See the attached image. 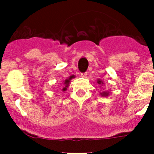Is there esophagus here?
Wrapping results in <instances>:
<instances>
[{
	"label": "esophagus",
	"instance_id": "esophagus-1",
	"mask_svg": "<svg viewBox=\"0 0 154 154\" xmlns=\"http://www.w3.org/2000/svg\"><path fill=\"white\" fill-rule=\"evenodd\" d=\"M81 75H82V77H83V78H86V76H87V72H83V73H82Z\"/></svg>",
	"mask_w": 154,
	"mask_h": 154
}]
</instances>
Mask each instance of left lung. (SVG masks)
I'll return each mask as SVG.
<instances>
[{
	"mask_svg": "<svg viewBox=\"0 0 154 154\" xmlns=\"http://www.w3.org/2000/svg\"><path fill=\"white\" fill-rule=\"evenodd\" d=\"M97 83L99 84V85H103V81H102V80L98 79L97 80ZM100 94H101V96H109V92H106V91H104V92H102V93H100Z\"/></svg>",
	"mask_w": 154,
	"mask_h": 154,
	"instance_id": "obj_1",
	"label": "left lung"
}]
</instances>
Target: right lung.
Masks as SVG:
<instances>
[{"instance_id": "add662e5", "label": "right lung", "mask_w": 154, "mask_h": 154, "mask_svg": "<svg viewBox=\"0 0 154 154\" xmlns=\"http://www.w3.org/2000/svg\"><path fill=\"white\" fill-rule=\"evenodd\" d=\"M72 78H75V75L70 76L69 79H67L66 80H65V82H64V85H65V87H64L63 89H62V90L65 91L66 89H67L68 86H69V82H70V80L72 79Z\"/></svg>"}]
</instances>
